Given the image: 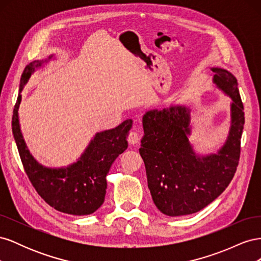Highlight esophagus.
Here are the masks:
<instances>
[{
  "label": "esophagus",
  "mask_w": 261,
  "mask_h": 261,
  "mask_svg": "<svg viewBox=\"0 0 261 261\" xmlns=\"http://www.w3.org/2000/svg\"><path fill=\"white\" fill-rule=\"evenodd\" d=\"M127 140H128V143H129L130 145H137V144L139 143L138 133L135 132V130L130 132L129 135H128V139H127Z\"/></svg>",
  "instance_id": "1"
}]
</instances>
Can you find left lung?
<instances>
[{"mask_svg": "<svg viewBox=\"0 0 261 261\" xmlns=\"http://www.w3.org/2000/svg\"><path fill=\"white\" fill-rule=\"evenodd\" d=\"M213 84L231 98V124L216 153L198 154L189 141L192 110L171 106L143 116L139 153L146 167L148 188L155 207L170 217L198 212L224 192L239 165L244 107L238 80L226 69L212 67Z\"/></svg>", "mask_w": 261, "mask_h": 261, "instance_id": "1", "label": "left lung"}]
</instances>
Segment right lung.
Returning <instances> with one entry per match:
<instances>
[{
    "mask_svg": "<svg viewBox=\"0 0 261 261\" xmlns=\"http://www.w3.org/2000/svg\"><path fill=\"white\" fill-rule=\"evenodd\" d=\"M53 57L54 54H51L46 60L31 62L23 70L12 118L13 135L23 169L41 198L54 209L68 215H91L105 201L107 175L114 160L128 147L127 136L133 121L126 120L115 128L94 134L82 155L67 167L49 168L39 163L30 153L22 137L18 110L21 91L31 75Z\"/></svg>",
    "mask_w": 261,
    "mask_h": 261,
    "instance_id": "obj_1",
    "label": "right lung"
}]
</instances>
